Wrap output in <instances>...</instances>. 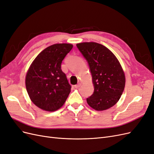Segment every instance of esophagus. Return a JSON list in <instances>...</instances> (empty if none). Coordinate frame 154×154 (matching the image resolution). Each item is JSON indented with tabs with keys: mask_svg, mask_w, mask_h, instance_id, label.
<instances>
[{
	"mask_svg": "<svg viewBox=\"0 0 154 154\" xmlns=\"http://www.w3.org/2000/svg\"><path fill=\"white\" fill-rule=\"evenodd\" d=\"M81 85H82V83H78L77 85H74V88H78L79 87H80Z\"/></svg>",
	"mask_w": 154,
	"mask_h": 154,
	"instance_id": "1",
	"label": "esophagus"
}]
</instances>
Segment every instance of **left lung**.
<instances>
[{"label":"left lung","mask_w":154,"mask_h":154,"mask_svg":"<svg viewBox=\"0 0 154 154\" xmlns=\"http://www.w3.org/2000/svg\"><path fill=\"white\" fill-rule=\"evenodd\" d=\"M76 46L89 66L94 87L87 103L96 110L110 108L120 99L125 85V73L118 60L100 44L83 42Z\"/></svg>","instance_id":"left-lung-1"}]
</instances>
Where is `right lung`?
Here are the masks:
<instances>
[{"mask_svg": "<svg viewBox=\"0 0 154 154\" xmlns=\"http://www.w3.org/2000/svg\"><path fill=\"white\" fill-rule=\"evenodd\" d=\"M73 47L70 44H56L45 48L32 62L26 76L27 92L36 106L53 112L62 107L71 86L61 64Z\"/></svg>", "mask_w": 154, "mask_h": 154, "instance_id": "right-lung-1", "label": "right lung"}]
</instances>
